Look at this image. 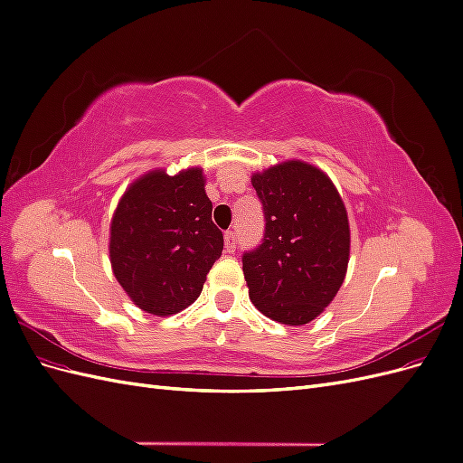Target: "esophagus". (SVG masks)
I'll list each match as a JSON object with an SVG mask.
<instances>
[{
	"label": "esophagus",
	"mask_w": 463,
	"mask_h": 463,
	"mask_svg": "<svg viewBox=\"0 0 463 463\" xmlns=\"http://www.w3.org/2000/svg\"><path fill=\"white\" fill-rule=\"evenodd\" d=\"M223 243H226V253H233V250H235V233L233 232L223 233Z\"/></svg>",
	"instance_id": "esophagus-1"
}]
</instances>
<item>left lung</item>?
<instances>
[{"label":"left lung","instance_id":"obj_1","mask_svg":"<svg viewBox=\"0 0 463 463\" xmlns=\"http://www.w3.org/2000/svg\"><path fill=\"white\" fill-rule=\"evenodd\" d=\"M264 208V240L243 255L249 298L279 325L315 320L342 288L349 262V220L332 179L303 160L250 177Z\"/></svg>","mask_w":463,"mask_h":463}]
</instances>
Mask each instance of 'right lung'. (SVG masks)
<instances>
[{"mask_svg": "<svg viewBox=\"0 0 463 463\" xmlns=\"http://www.w3.org/2000/svg\"><path fill=\"white\" fill-rule=\"evenodd\" d=\"M204 184L203 167L175 175L158 167L119 199L109 223V262L138 309L170 317L201 296L223 249Z\"/></svg>", "mask_w": 463, "mask_h": 463, "instance_id": "1", "label": "right lung"}]
</instances>
